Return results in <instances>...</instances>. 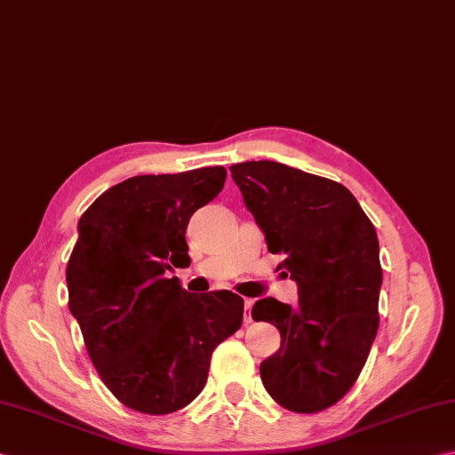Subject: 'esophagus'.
Masks as SVG:
<instances>
[{
    "instance_id": "obj_1",
    "label": "esophagus",
    "mask_w": 455,
    "mask_h": 455,
    "mask_svg": "<svg viewBox=\"0 0 455 455\" xmlns=\"http://www.w3.org/2000/svg\"><path fill=\"white\" fill-rule=\"evenodd\" d=\"M252 306H254L252 299H244V323H251L252 322V315H251Z\"/></svg>"
}]
</instances>
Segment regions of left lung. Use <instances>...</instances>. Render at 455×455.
I'll use <instances>...</instances> for the list:
<instances>
[{
	"label": "left lung",
	"instance_id": "obj_1",
	"mask_svg": "<svg viewBox=\"0 0 455 455\" xmlns=\"http://www.w3.org/2000/svg\"><path fill=\"white\" fill-rule=\"evenodd\" d=\"M246 209L272 254L298 282V306L258 299L254 322L280 329L282 345L262 361L268 395L291 412L314 414L349 393L379 329V238L341 183L278 162L230 165Z\"/></svg>",
	"mask_w": 455,
	"mask_h": 455
}]
</instances>
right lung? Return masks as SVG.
<instances>
[{
  "instance_id": "add662e5",
  "label": "right lung",
  "mask_w": 455,
  "mask_h": 455,
  "mask_svg": "<svg viewBox=\"0 0 455 455\" xmlns=\"http://www.w3.org/2000/svg\"><path fill=\"white\" fill-rule=\"evenodd\" d=\"M225 180L222 165L130 177L78 220L68 309L96 372L132 411L157 416L189 404L207 382L212 351L243 325L236 293L197 296L169 274L191 262L187 225Z\"/></svg>"
}]
</instances>
